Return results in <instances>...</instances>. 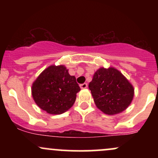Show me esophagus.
I'll use <instances>...</instances> for the list:
<instances>
[{"label": "esophagus", "mask_w": 158, "mask_h": 158, "mask_svg": "<svg viewBox=\"0 0 158 158\" xmlns=\"http://www.w3.org/2000/svg\"><path fill=\"white\" fill-rule=\"evenodd\" d=\"M80 88H81V89H85V88H88V84H87V83H83V84H81Z\"/></svg>", "instance_id": "34e87169"}]
</instances>
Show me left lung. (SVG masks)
I'll list each match as a JSON object with an SVG mask.
<instances>
[{
    "mask_svg": "<svg viewBox=\"0 0 158 158\" xmlns=\"http://www.w3.org/2000/svg\"><path fill=\"white\" fill-rule=\"evenodd\" d=\"M88 88L97 108L108 115L126 110L133 99V86L114 68L97 70Z\"/></svg>",
    "mask_w": 158,
    "mask_h": 158,
    "instance_id": "1",
    "label": "left lung"
}]
</instances>
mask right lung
Masks as SVG:
<instances>
[{"label": "right lung", "instance_id": "obj_1", "mask_svg": "<svg viewBox=\"0 0 158 158\" xmlns=\"http://www.w3.org/2000/svg\"><path fill=\"white\" fill-rule=\"evenodd\" d=\"M80 90L74 76L63 65L45 69L34 81L32 95L37 106L51 114H61L74 104Z\"/></svg>", "mask_w": 158, "mask_h": 158}]
</instances>
